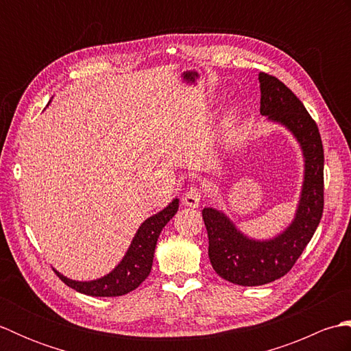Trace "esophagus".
Returning a JSON list of instances; mask_svg holds the SVG:
<instances>
[{"label": "esophagus", "instance_id": "34e87169", "mask_svg": "<svg viewBox=\"0 0 351 351\" xmlns=\"http://www.w3.org/2000/svg\"><path fill=\"white\" fill-rule=\"evenodd\" d=\"M202 190L197 189V187H190L187 191H185V195L182 197V202L185 206H190V208H197L200 200H202Z\"/></svg>", "mask_w": 351, "mask_h": 351}]
</instances>
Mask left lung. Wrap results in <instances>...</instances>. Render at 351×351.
Returning a JSON list of instances; mask_svg holds the SVG:
<instances>
[{
    "mask_svg": "<svg viewBox=\"0 0 351 351\" xmlns=\"http://www.w3.org/2000/svg\"><path fill=\"white\" fill-rule=\"evenodd\" d=\"M261 114L285 126L300 143L304 180L291 225L267 241L252 240L221 211L204 208L208 256L220 278L241 287H258L285 276L317 230L324 208V151L318 126L302 101L273 75L259 72Z\"/></svg>",
    "mask_w": 351,
    "mask_h": 351,
    "instance_id": "left-lung-1",
    "label": "left lung"
}]
</instances>
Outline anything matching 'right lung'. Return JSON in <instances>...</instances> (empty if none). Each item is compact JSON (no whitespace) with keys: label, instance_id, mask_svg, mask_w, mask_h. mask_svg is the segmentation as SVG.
Wrapping results in <instances>:
<instances>
[{"label":"right lung","instance_id":"1","mask_svg":"<svg viewBox=\"0 0 351 351\" xmlns=\"http://www.w3.org/2000/svg\"><path fill=\"white\" fill-rule=\"evenodd\" d=\"M178 206H180V200L173 199L171 204H169V206L164 208L162 211L141 223L123 259L113 271L104 276V278L90 282H78L64 278L57 270H54L56 274L66 285L87 295L117 297L131 293L151 273L156 241H158L162 228L176 214Z\"/></svg>","mask_w":351,"mask_h":351}]
</instances>
